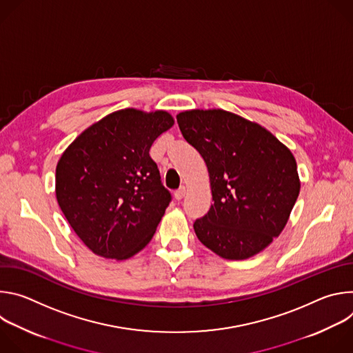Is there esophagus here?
Returning <instances> with one entry per match:
<instances>
[{"label":"esophagus","instance_id":"34e87169","mask_svg":"<svg viewBox=\"0 0 353 353\" xmlns=\"http://www.w3.org/2000/svg\"><path fill=\"white\" fill-rule=\"evenodd\" d=\"M185 194H187V188L184 187V185H181L180 188H177L176 190V192H174V196H176V199H183L184 196H185Z\"/></svg>","mask_w":353,"mask_h":353}]
</instances>
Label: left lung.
Here are the masks:
<instances>
[{
  "mask_svg": "<svg viewBox=\"0 0 353 353\" xmlns=\"http://www.w3.org/2000/svg\"><path fill=\"white\" fill-rule=\"evenodd\" d=\"M177 124L211 180L214 204L194 222L196 237L226 260L256 256L283 230L299 196L292 152L261 125L225 110L183 112Z\"/></svg>",
  "mask_w": 353,
  "mask_h": 353,
  "instance_id": "1",
  "label": "left lung"
}]
</instances>
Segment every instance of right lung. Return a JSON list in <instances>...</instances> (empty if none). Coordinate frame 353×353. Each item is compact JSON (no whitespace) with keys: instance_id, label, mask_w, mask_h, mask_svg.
<instances>
[{"instance_id":"add662e5","label":"right lung","mask_w":353,"mask_h":353,"mask_svg":"<svg viewBox=\"0 0 353 353\" xmlns=\"http://www.w3.org/2000/svg\"><path fill=\"white\" fill-rule=\"evenodd\" d=\"M173 123L166 112L125 109L94 123L65 149L56 169L57 201L94 254L125 260L154 237L172 194L149 149Z\"/></svg>"}]
</instances>
